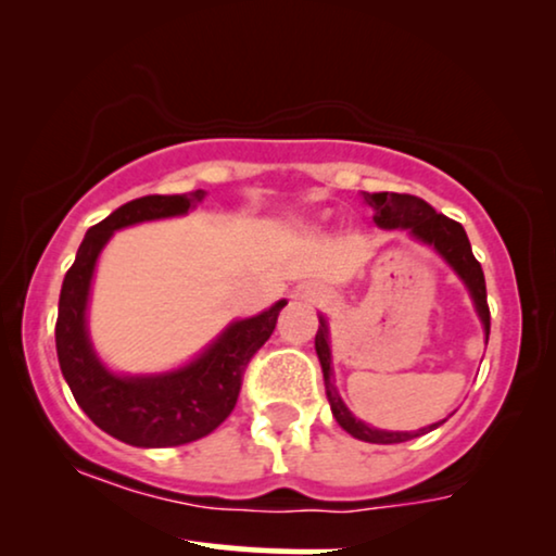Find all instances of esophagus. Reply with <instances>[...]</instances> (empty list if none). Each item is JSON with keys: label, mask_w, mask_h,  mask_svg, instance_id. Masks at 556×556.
I'll return each mask as SVG.
<instances>
[{"label": "esophagus", "mask_w": 556, "mask_h": 556, "mask_svg": "<svg viewBox=\"0 0 556 556\" xmlns=\"http://www.w3.org/2000/svg\"><path fill=\"white\" fill-rule=\"evenodd\" d=\"M324 291H318L314 286H301L299 291H295V301L306 303V306H316V303H324Z\"/></svg>", "instance_id": "esophagus-1"}]
</instances>
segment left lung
Returning a JSON list of instances; mask_svg holds the SVG:
<instances>
[{"mask_svg":"<svg viewBox=\"0 0 556 556\" xmlns=\"http://www.w3.org/2000/svg\"><path fill=\"white\" fill-rule=\"evenodd\" d=\"M364 202L375 210V223L384 230H407L415 240L425 242V245H432L440 255L445 257V263L458 273L463 283L468 286L470 299L476 303L478 316H481L483 329H485V341H489L491 333V311L489 301H485V278L481 263L476 261L473 250H470L468 235L463 230L460 223L455 219L440 215L430 207L428 202L420 200V197L413 194H397V192H362ZM316 354L318 362H321L324 371V384H326V397H329L331 413L337 417V422L344 428L349 435L356 440H364V443H379V445H392V443H407L417 435H425L428 430H435L440 422L430 425V428L415 430V432H390V430H377L369 428L367 422L356 420V417L349 413V407L341 402L337 387H333V369H331V349H329V329H326V321L321 318V326L316 331Z\"/></svg>","mask_w":556,"mask_h":556,"instance_id":"obj_1","label":"left lung"}]
</instances>
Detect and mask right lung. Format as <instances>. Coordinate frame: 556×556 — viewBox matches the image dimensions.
Instances as JSON below:
<instances>
[{
    "label": "right lung",
    "instance_id": "right-lung-1",
    "mask_svg": "<svg viewBox=\"0 0 556 556\" xmlns=\"http://www.w3.org/2000/svg\"><path fill=\"white\" fill-rule=\"evenodd\" d=\"M204 200V189L189 194H149L126 202L83 238L60 288L55 346L63 377L90 420L121 443L136 447H174L210 435L238 402L242 375L278 324V301L263 314L227 326L217 341L187 367L154 377H118L90 346L86 306L96 261L121 227L185 215Z\"/></svg>",
    "mask_w": 556,
    "mask_h": 556
}]
</instances>
